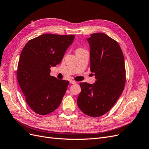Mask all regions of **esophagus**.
I'll return each mask as SVG.
<instances>
[{"label": "esophagus", "mask_w": 149, "mask_h": 149, "mask_svg": "<svg viewBox=\"0 0 149 149\" xmlns=\"http://www.w3.org/2000/svg\"><path fill=\"white\" fill-rule=\"evenodd\" d=\"M69 82H70L71 84H73V85H74V84H76V83H77V82H76L75 81H74V80H70V81H69Z\"/></svg>", "instance_id": "34e87169"}]
</instances>
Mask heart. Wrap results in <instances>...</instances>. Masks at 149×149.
Segmentation results:
<instances>
[{
    "label": "heart",
    "instance_id": "1",
    "mask_svg": "<svg viewBox=\"0 0 149 149\" xmlns=\"http://www.w3.org/2000/svg\"><path fill=\"white\" fill-rule=\"evenodd\" d=\"M77 50H81V49H78Z\"/></svg>",
    "mask_w": 149,
    "mask_h": 149
}]
</instances>
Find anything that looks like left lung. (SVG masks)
<instances>
[{"label": "left lung", "instance_id": "1", "mask_svg": "<svg viewBox=\"0 0 149 149\" xmlns=\"http://www.w3.org/2000/svg\"><path fill=\"white\" fill-rule=\"evenodd\" d=\"M87 41L90 69L95 81L80 83L77 104L83 113L97 118L107 113L122 93L125 83V61L119 44L108 35L93 33Z\"/></svg>", "mask_w": 149, "mask_h": 149}]
</instances>
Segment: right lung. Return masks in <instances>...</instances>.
<instances>
[{
  "instance_id": "add662e5",
  "label": "right lung",
  "mask_w": 149,
  "mask_h": 149,
  "mask_svg": "<svg viewBox=\"0 0 149 149\" xmlns=\"http://www.w3.org/2000/svg\"><path fill=\"white\" fill-rule=\"evenodd\" d=\"M75 35L44 34L30 40L18 63L17 78L29 106L46 115L59 107L69 81L50 76V68L61 63Z\"/></svg>"
}]
</instances>
